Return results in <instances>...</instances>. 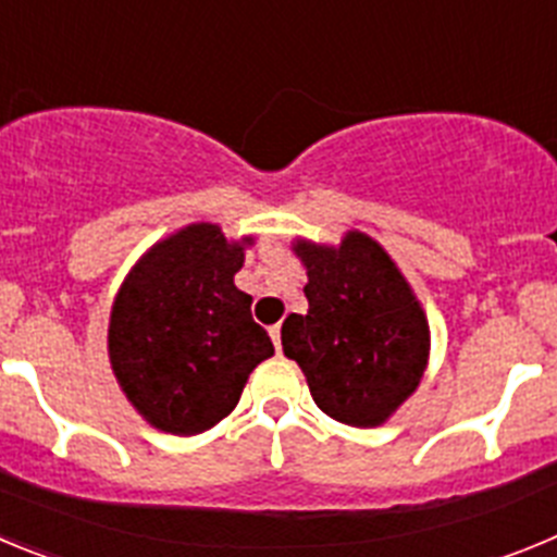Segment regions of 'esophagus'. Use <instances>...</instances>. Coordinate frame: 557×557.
I'll list each match as a JSON object with an SVG mask.
<instances>
[{"instance_id": "esophagus-1", "label": "esophagus", "mask_w": 557, "mask_h": 557, "mask_svg": "<svg viewBox=\"0 0 557 557\" xmlns=\"http://www.w3.org/2000/svg\"><path fill=\"white\" fill-rule=\"evenodd\" d=\"M270 337H273V346L282 351V323H275V326H270Z\"/></svg>"}]
</instances>
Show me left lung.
<instances>
[{
  "instance_id": "left-lung-1",
  "label": "left lung",
  "mask_w": 557,
  "mask_h": 557,
  "mask_svg": "<svg viewBox=\"0 0 557 557\" xmlns=\"http://www.w3.org/2000/svg\"><path fill=\"white\" fill-rule=\"evenodd\" d=\"M307 314H289L282 346L307 376L314 405L348 426H376L418 387L430 326L405 275L371 236L339 248L298 243Z\"/></svg>"
}]
</instances>
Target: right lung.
Returning a JSON list of instances; mask_svg holds the SVG:
<instances>
[{
    "instance_id": "obj_1",
    "label": "right lung",
    "mask_w": 557,
    "mask_h": 557,
    "mask_svg": "<svg viewBox=\"0 0 557 557\" xmlns=\"http://www.w3.org/2000/svg\"><path fill=\"white\" fill-rule=\"evenodd\" d=\"M250 243V239H248ZM243 245L198 223L150 248L122 284L108 354L133 407L159 430L198 435L223 421L262 359L268 332L236 289Z\"/></svg>"
}]
</instances>
